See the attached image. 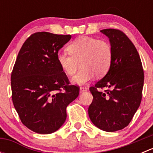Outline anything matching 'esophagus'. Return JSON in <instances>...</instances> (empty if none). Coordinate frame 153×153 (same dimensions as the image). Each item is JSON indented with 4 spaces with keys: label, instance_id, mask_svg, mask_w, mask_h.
Instances as JSON below:
<instances>
[{
    "label": "esophagus",
    "instance_id": "1",
    "mask_svg": "<svg viewBox=\"0 0 153 153\" xmlns=\"http://www.w3.org/2000/svg\"><path fill=\"white\" fill-rule=\"evenodd\" d=\"M87 90H88V88L85 87V86H81V87H80V92H84Z\"/></svg>",
    "mask_w": 153,
    "mask_h": 153
}]
</instances>
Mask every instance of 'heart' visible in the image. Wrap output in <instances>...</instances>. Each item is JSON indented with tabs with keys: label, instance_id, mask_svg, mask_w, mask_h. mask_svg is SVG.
Returning a JSON list of instances; mask_svg holds the SVG:
<instances>
[{
	"label": "heart",
	"instance_id": "obj_1",
	"mask_svg": "<svg viewBox=\"0 0 153 153\" xmlns=\"http://www.w3.org/2000/svg\"><path fill=\"white\" fill-rule=\"evenodd\" d=\"M69 54L58 52L57 62L67 75L75 74L78 67L81 69L72 78L75 84H84L94 78L104 77L110 69L112 47L109 42L91 37L80 36L67 47Z\"/></svg>",
	"mask_w": 153,
	"mask_h": 153
}]
</instances>
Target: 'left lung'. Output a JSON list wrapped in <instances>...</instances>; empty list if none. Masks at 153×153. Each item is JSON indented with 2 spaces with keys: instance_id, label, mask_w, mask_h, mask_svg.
I'll list each match as a JSON object with an SVG mask.
<instances>
[{
  "instance_id": "obj_1",
  "label": "left lung",
  "mask_w": 153,
  "mask_h": 153,
  "mask_svg": "<svg viewBox=\"0 0 153 153\" xmlns=\"http://www.w3.org/2000/svg\"><path fill=\"white\" fill-rule=\"evenodd\" d=\"M112 47V61L107 74L89 88L93 96L88 113L92 122L106 132L124 129L130 123L142 98L143 70L139 54L121 30H101ZM105 88L104 92L98 88Z\"/></svg>"
}]
</instances>
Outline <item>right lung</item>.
<instances>
[{
    "label": "right lung",
    "instance_id": "add662e5",
    "mask_svg": "<svg viewBox=\"0 0 153 153\" xmlns=\"http://www.w3.org/2000/svg\"><path fill=\"white\" fill-rule=\"evenodd\" d=\"M71 35L35 32L21 48L11 75L12 98L21 122L33 132L50 134L67 118V106L79 95L57 62Z\"/></svg>",
    "mask_w": 153,
    "mask_h": 153
}]
</instances>
